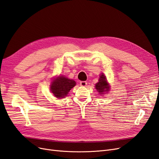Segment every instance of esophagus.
I'll return each mask as SVG.
<instances>
[{"mask_svg": "<svg viewBox=\"0 0 159 159\" xmlns=\"http://www.w3.org/2000/svg\"><path fill=\"white\" fill-rule=\"evenodd\" d=\"M80 85L82 86H85L87 85V82L86 81H80Z\"/></svg>", "mask_w": 159, "mask_h": 159, "instance_id": "1", "label": "esophagus"}]
</instances>
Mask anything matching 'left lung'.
Masks as SVG:
<instances>
[{
	"instance_id": "obj_1",
	"label": "left lung",
	"mask_w": 159,
	"mask_h": 159,
	"mask_svg": "<svg viewBox=\"0 0 159 159\" xmlns=\"http://www.w3.org/2000/svg\"><path fill=\"white\" fill-rule=\"evenodd\" d=\"M96 89L100 94H104V92H108L110 86L107 84L104 75H101L98 80V83L96 84Z\"/></svg>"
}]
</instances>
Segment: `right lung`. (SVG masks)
<instances>
[{
  "mask_svg": "<svg viewBox=\"0 0 159 159\" xmlns=\"http://www.w3.org/2000/svg\"><path fill=\"white\" fill-rule=\"evenodd\" d=\"M75 85V80L64 76H59L52 83L51 91L57 98H62L68 94L70 89Z\"/></svg>",
  "mask_w": 159,
  "mask_h": 159,
  "instance_id": "1",
  "label": "right lung"
}]
</instances>
